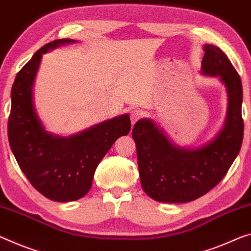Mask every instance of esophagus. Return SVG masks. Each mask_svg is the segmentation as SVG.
<instances>
[{
	"mask_svg": "<svg viewBox=\"0 0 251 251\" xmlns=\"http://www.w3.org/2000/svg\"><path fill=\"white\" fill-rule=\"evenodd\" d=\"M129 117H130V122H132V125H134L135 123L142 117V111L140 109H133L130 111Z\"/></svg>",
	"mask_w": 251,
	"mask_h": 251,
	"instance_id": "34e87169",
	"label": "esophagus"
}]
</instances>
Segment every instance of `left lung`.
<instances>
[{
  "instance_id": "obj_1",
  "label": "left lung",
  "mask_w": 251,
  "mask_h": 251,
  "mask_svg": "<svg viewBox=\"0 0 251 251\" xmlns=\"http://www.w3.org/2000/svg\"><path fill=\"white\" fill-rule=\"evenodd\" d=\"M203 51L201 74L217 77L228 97L226 121L216 136L200 147L185 149L171 141L153 119L142 118L134 125L141 184L155 201L185 203L204 196L239 154L244 137L241 79L218 47L204 45Z\"/></svg>"
}]
</instances>
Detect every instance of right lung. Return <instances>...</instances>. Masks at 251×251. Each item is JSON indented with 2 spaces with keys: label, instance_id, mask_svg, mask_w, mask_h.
Segmentation results:
<instances>
[{
  "label": "right lung",
  "instance_id": "obj_1",
  "mask_svg": "<svg viewBox=\"0 0 251 251\" xmlns=\"http://www.w3.org/2000/svg\"><path fill=\"white\" fill-rule=\"evenodd\" d=\"M73 39L43 46L19 71L11 90L9 142L20 169L35 189L57 202L85 197L93 184L99 162L118 137L130 130L128 114L119 115L70 136L47 132L37 113L33 86L42 54Z\"/></svg>",
  "mask_w": 251,
  "mask_h": 251
}]
</instances>
